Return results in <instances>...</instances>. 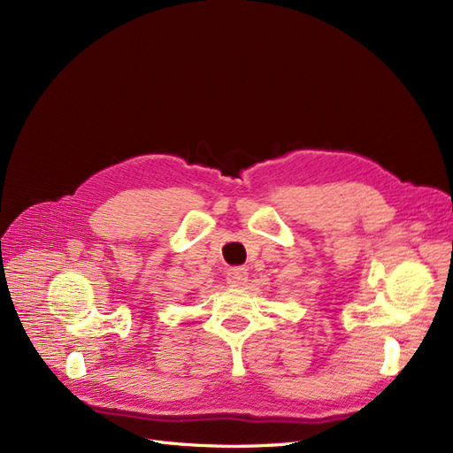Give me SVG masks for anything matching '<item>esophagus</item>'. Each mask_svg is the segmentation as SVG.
<instances>
[{
    "instance_id": "obj_1",
    "label": "esophagus",
    "mask_w": 453,
    "mask_h": 453,
    "mask_svg": "<svg viewBox=\"0 0 453 453\" xmlns=\"http://www.w3.org/2000/svg\"><path fill=\"white\" fill-rule=\"evenodd\" d=\"M248 273L250 272L245 270L243 266H234V268H230L226 272V280H228L230 285H243L245 280H248Z\"/></svg>"
}]
</instances>
